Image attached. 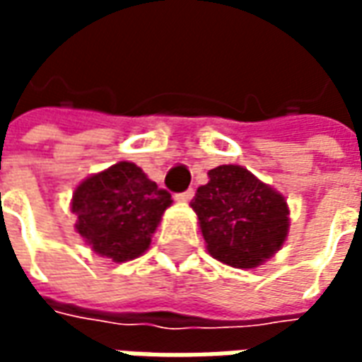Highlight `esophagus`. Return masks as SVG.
Instances as JSON below:
<instances>
[{
	"instance_id": "obj_1",
	"label": "esophagus",
	"mask_w": 362,
	"mask_h": 362,
	"mask_svg": "<svg viewBox=\"0 0 362 362\" xmlns=\"http://www.w3.org/2000/svg\"><path fill=\"white\" fill-rule=\"evenodd\" d=\"M192 197H194V189H192V188L186 189V192H182V194H176V199H178V202H182V204L189 202Z\"/></svg>"
}]
</instances>
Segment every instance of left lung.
I'll list each match as a JSON object with an SVG mask.
<instances>
[{"label": "left lung", "instance_id": "left-lung-1", "mask_svg": "<svg viewBox=\"0 0 362 362\" xmlns=\"http://www.w3.org/2000/svg\"><path fill=\"white\" fill-rule=\"evenodd\" d=\"M213 258L240 269L264 264L288 235L285 197L238 165L209 170V182L192 199Z\"/></svg>", "mask_w": 362, "mask_h": 362}]
</instances>
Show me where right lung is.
I'll return each instance as SVG.
<instances>
[{"label": "right lung", "instance_id": "add662e5", "mask_svg": "<svg viewBox=\"0 0 362 362\" xmlns=\"http://www.w3.org/2000/svg\"><path fill=\"white\" fill-rule=\"evenodd\" d=\"M173 199L134 163H116L75 188V228L93 252L127 262L149 248L151 236Z\"/></svg>", "mask_w": 362, "mask_h": 362}]
</instances>
